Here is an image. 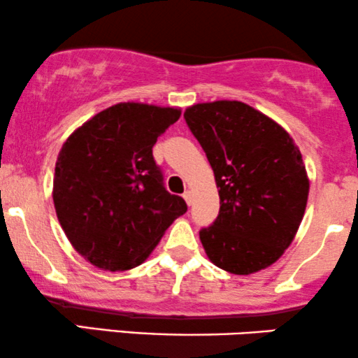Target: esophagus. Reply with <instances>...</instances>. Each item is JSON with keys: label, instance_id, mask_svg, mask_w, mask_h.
Masks as SVG:
<instances>
[{"label": "esophagus", "instance_id": "34e87169", "mask_svg": "<svg viewBox=\"0 0 358 358\" xmlns=\"http://www.w3.org/2000/svg\"><path fill=\"white\" fill-rule=\"evenodd\" d=\"M183 198H185V201H187L188 205H192V201H193V193L190 192V190H187L183 193Z\"/></svg>", "mask_w": 358, "mask_h": 358}]
</instances>
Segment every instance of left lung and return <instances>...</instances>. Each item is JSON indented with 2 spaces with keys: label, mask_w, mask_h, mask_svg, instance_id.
Masks as SVG:
<instances>
[{
  "label": "left lung",
  "mask_w": 358,
  "mask_h": 358,
  "mask_svg": "<svg viewBox=\"0 0 358 358\" xmlns=\"http://www.w3.org/2000/svg\"><path fill=\"white\" fill-rule=\"evenodd\" d=\"M212 165L220 212L200 240L213 265L235 275L266 268L302 223L310 182L294 138L247 103L220 100L185 110Z\"/></svg>",
  "instance_id": "obj_1"
}]
</instances>
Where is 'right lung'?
Instances as JSON below:
<instances>
[{
	"label": "right lung",
	"instance_id": "add662e5",
	"mask_svg": "<svg viewBox=\"0 0 358 358\" xmlns=\"http://www.w3.org/2000/svg\"><path fill=\"white\" fill-rule=\"evenodd\" d=\"M173 106L118 103L68 136L55 165L56 217L73 248L110 272L135 268L187 212L163 187L158 136L180 118Z\"/></svg>",
	"mask_w": 358,
	"mask_h": 358
}]
</instances>
